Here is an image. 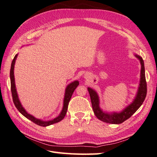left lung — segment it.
<instances>
[{
    "label": "left lung",
    "instance_id": "8db88e82",
    "mask_svg": "<svg viewBox=\"0 0 157 157\" xmlns=\"http://www.w3.org/2000/svg\"><path fill=\"white\" fill-rule=\"evenodd\" d=\"M134 56L140 60L141 64L140 82H139L136 95L132 102L126 107H125L120 112H115L114 111V112L109 113L107 112V111H103L99 106L100 101L98 94L92 88H87L90 97V101H91L93 112L95 113V116L101 121H103V122L113 124H119L123 123L124 121L130 118L138 109V108L142 105V104L144 102L147 92L144 61L142 60V58L139 55L134 54Z\"/></svg>",
    "mask_w": 157,
    "mask_h": 157
}]
</instances>
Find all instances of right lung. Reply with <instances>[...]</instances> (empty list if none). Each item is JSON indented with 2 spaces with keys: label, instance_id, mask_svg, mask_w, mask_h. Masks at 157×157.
I'll return each mask as SVG.
<instances>
[{
  "label": "right lung",
  "instance_id": "1",
  "mask_svg": "<svg viewBox=\"0 0 157 157\" xmlns=\"http://www.w3.org/2000/svg\"><path fill=\"white\" fill-rule=\"evenodd\" d=\"M17 56H18V54H16L15 56L13 58L11 63V67H10V87H11L13 101L17 109H18V111L23 115V116H25L26 118H27V119H29L31 121H33V123L40 126L46 127L48 126H50L52 124L58 123L59 121H60L62 120H63L64 116H66V114H67L68 103L71 99L72 93H74L75 90L79 85V82L78 81H73L70 83V84H68L67 87H66L64 101H63V107H62V109L60 113L56 117L48 121H44L40 119H37V118L33 116H32V115H31L27 112L26 110L24 109V107L21 105V103L20 100L19 99V96H18V94H17L16 86H15V76H14V68H15V61L17 60Z\"/></svg>",
  "mask_w": 157,
  "mask_h": 157
}]
</instances>
